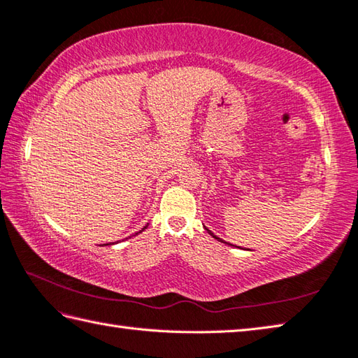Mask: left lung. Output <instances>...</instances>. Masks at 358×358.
Wrapping results in <instances>:
<instances>
[{
	"label": "left lung",
	"instance_id": "obj_1",
	"mask_svg": "<svg viewBox=\"0 0 358 358\" xmlns=\"http://www.w3.org/2000/svg\"><path fill=\"white\" fill-rule=\"evenodd\" d=\"M205 229L208 231V233H209V234H211V236L214 237V239H217V241H219V242H223V243H227V245H231V243H228V242H225V241H222V239H220V237H217V236H214V234L211 233V231H209V229H208L206 227H205ZM233 247H234V245H233ZM243 250H245V248H243Z\"/></svg>",
	"mask_w": 358,
	"mask_h": 358
}]
</instances>
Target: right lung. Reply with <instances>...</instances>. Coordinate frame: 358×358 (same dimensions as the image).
Listing matches in <instances>:
<instances>
[{"label":"right lung","mask_w":358,"mask_h":358,"mask_svg":"<svg viewBox=\"0 0 358 358\" xmlns=\"http://www.w3.org/2000/svg\"><path fill=\"white\" fill-rule=\"evenodd\" d=\"M147 225H149V223H147ZM147 225H145V227H144L141 231H138V233H143V231L147 228ZM138 233H135V234H138ZM103 245H111V243H103Z\"/></svg>","instance_id":"1"}]
</instances>
